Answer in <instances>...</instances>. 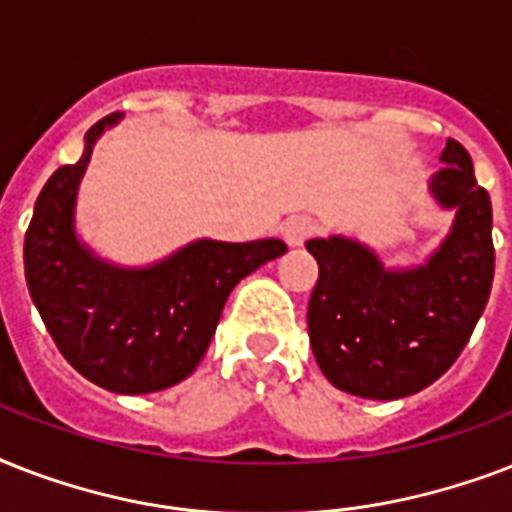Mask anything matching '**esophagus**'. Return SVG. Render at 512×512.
<instances>
[{
	"label": "esophagus",
	"instance_id": "esophagus-1",
	"mask_svg": "<svg viewBox=\"0 0 512 512\" xmlns=\"http://www.w3.org/2000/svg\"><path fill=\"white\" fill-rule=\"evenodd\" d=\"M313 231H316V223H313L308 215H292L284 220V225H281V236H284V241L292 244V247H300Z\"/></svg>",
	"mask_w": 512,
	"mask_h": 512
}]
</instances>
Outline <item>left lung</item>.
Here are the masks:
<instances>
[{
  "label": "left lung",
  "mask_w": 512,
  "mask_h": 512,
  "mask_svg": "<svg viewBox=\"0 0 512 512\" xmlns=\"http://www.w3.org/2000/svg\"><path fill=\"white\" fill-rule=\"evenodd\" d=\"M430 191L457 209L452 233L412 271H385L350 239H311L319 263L308 335L321 372L361 398L412 396L457 361L486 308L494 281L492 201L476 183L470 154L446 140Z\"/></svg>",
  "instance_id": "left-lung-1"
}]
</instances>
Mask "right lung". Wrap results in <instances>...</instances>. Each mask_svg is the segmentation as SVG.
I'll return each mask as SVG.
<instances>
[{"instance_id": "add662e5", "label": "right lung", "mask_w": 512, "mask_h": 512, "mask_svg": "<svg viewBox=\"0 0 512 512\" xmlns=\"http://www.w3.org/2000/svg\"><path fill=\"white\" fill-rule=\"evenodd\" d=\"M76 164L52 172L34 204L23 244L26 284L44 327L76 372L114 393H154L185 380L207 353L231 289L287 252L279 239L193 241L164 263L114 268L76 241L74 201L95 140Z\"/></svg>"}]
</instances>
